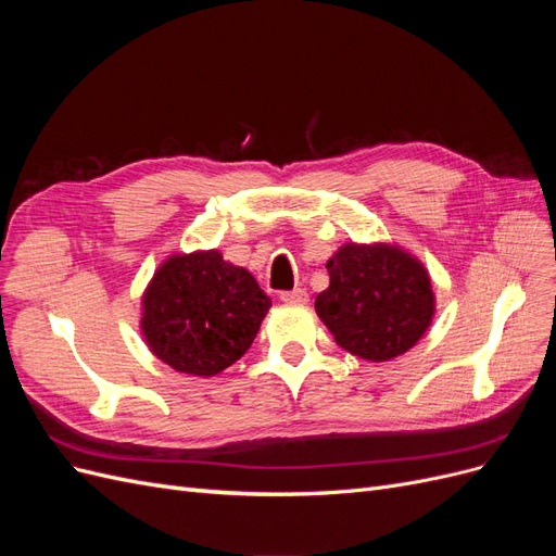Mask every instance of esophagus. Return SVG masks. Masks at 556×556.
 <instances>
[{"label":"esophagus","mask_w":556,"mask_h":556,"mask_svg":"<svg viewBox=\"0 0 556 556\" xmlns=\"http://www.w3.org/2000/svg\"><path fill=\"white\" fill-rule=\"evenodd\" d=\"M280 299L285 304H308V292L304 288H294L290 292H282Z\"/></svg>","instance_id":"esophagus-1"}]
</instances>
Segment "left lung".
<instances>
[{
    "label": "left lung",
    "instance_id": "obj_1",
    "mask_svg": "<svg viewBox=\"0 0 556 556\" xmlns=\"http://www.w3.org/2000/svg\"><path fill=\"white\" fill-rule=\"evenodd\" d=\"M315 313L350 355L390 362L431 327L435 294L425 264L394 243H345L327 262Z\"/></svg>",
    "mask_w": 556,
    "mask_h": 556
}]
</instances>
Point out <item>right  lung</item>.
Returning <instances> with one entry per match:
<instances>
[{
  "instance_id": "1",
  "label": "right lung",
  "mask_w": 556,
  "mask_h": 556,
  "mask_svg": "<svg viewBox=\"0 0 556 556\" xmlns=\"http://www.w3.org/2000/svg\"><path fill=\"white\" fill-rule=\"evenodd\" d=\"M268 308L257 280L220 250L176 252L141 296V333L174 371L211 378L245 355Z\"/></svg>"
}]
</instances>
